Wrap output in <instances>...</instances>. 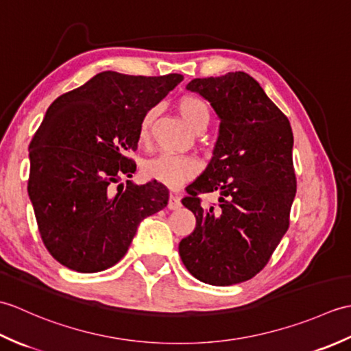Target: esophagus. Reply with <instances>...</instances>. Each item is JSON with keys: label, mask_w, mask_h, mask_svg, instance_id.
<instances>
[{"label": "esophagus", "mask_w": 351, "mask_h": 351, "mask_svg": "<svg viewBox=\"0 0 351 351\" xmlns=\"http://www.w3.org/2000/svg\"><path fill=\"white\" fill-rule=\"evenodd\" d=\"M167 208L169 210H178V208H181V199L178 197V195H175V193H171L170 195Z\"/></svg>", "instance_id": "34e87169"}]
</instances>
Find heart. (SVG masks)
<instances>
[{"label": "heart", "mask_w": 351, "mask_h": 351, "mask_svg": "<svg viewBox=\"0 0 351 351\" xmlns=\"http://www.w3.org/2000/svg\"><path fill=\"white\" fill-rule=\"evenodd\" d=\"M178 111L193 131H204L210 122V108L208 104L195 95H185L178 101ZM156 116V108H151L141 119L138 140L140 143H146L151 132V125ZM143 175L147 180L161 182L169 187H176L185 181L191 180L199 171V164L196 160L184 155L161 154L154 158H149L141 166Z\"/></svg>", "instance_id": "b5f03b06"}]
</instances>
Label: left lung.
<instances>
[{
    "mask_svg": "<svg viewBox=\"0 0 351 351\" xmlns=\"http://www.w3.org/2000/svg\"><path fill=\"white\" fill-rule=\"evenodd\" d=\"M187 90L211 104L220 125L210 162L185 189L182 205L196 228L181 240L180 255L200 282L234 285L263 270L288 230L297 189L293 130L245 72L196 78ZM214 191L219 206L204 210L197 195Z\"/></svg>",
    "mask_w": 351,
    "mask_h": 351,
    "instance_id": "obj_1",
    "label": "left lung"
}]
</instances>
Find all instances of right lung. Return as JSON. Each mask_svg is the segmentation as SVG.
Segmentation results:
<instances>
[{"label":"right lung","mask_w":351,"mask_h":351,"mask_svg":"<svg viewBox=\"0 0 351 351\" xmlns=\"http://www.w3.org/2000/svg\"><path fill=\"white\" fill-rule=\"evenodd\" d=\"M184 80L180 73L134 77L113 71L51 104L29 143L28 196L45 247L80 273L121 261L140 221L162 210L169 190L126 181L136 162L141 119Z\"/></svg>","instance_id":"obj_1"}]
</instances>
